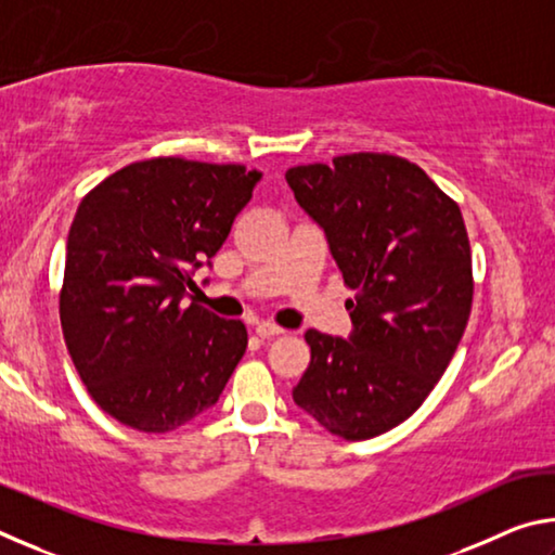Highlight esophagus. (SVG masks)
Wrapping results in <instances>:
<instances>
[{"label": "esophagus", "mask_w": 555, "mask_h": 555, "mask_svg": "<svg viewBox=\"0 0 555 555\" xmlns=\"http://www.w3.org/2000/svg\"><path fill=\"white\" fill-rule=\"evenodd\" d=\"M255 333L261 337V340H269V337H276V335H281L284 331H281V327L274 325V323H259L255 327Z\"/></svg>", "instance_id": "1"}]
</instances>
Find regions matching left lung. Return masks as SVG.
<instances>
[{"label":"left lung","mask_w":555,"mask_h":555,"mask_svg":"<svg viewBox=\"0 0 555 555\" xmlns=\"http://www.w3.org/2000/svg\"><path fill=\"white\" fill-rule=\"evenodd\" d=\"M343 271L352 331L306 333L296 406L364 440L406 421L453 360L473 306V259L457 205L406 158L347 154L286 171Z\"/></svg>","instance_id":"1"}]
</instances>
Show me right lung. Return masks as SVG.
Here are the masks:
<instances>
[{
  "label": "right lung",
  "instance_id": "add662e5",
  "mask_svg": "<svg viewBox=\"0 0 555 555\" xmlns=\"http://www.w3.org/2000/svg\"><path fill=\"white\" fill-rule=\"evenodd\" d=\"M259 176L152 158L112 173L78 205L65 244L63 337L90 397L121 424L166 434L218 403L247 327L185 298Z\"/></svg>",
  "mask_w": 555,
  "mask_h": 555
}]
</instances>
